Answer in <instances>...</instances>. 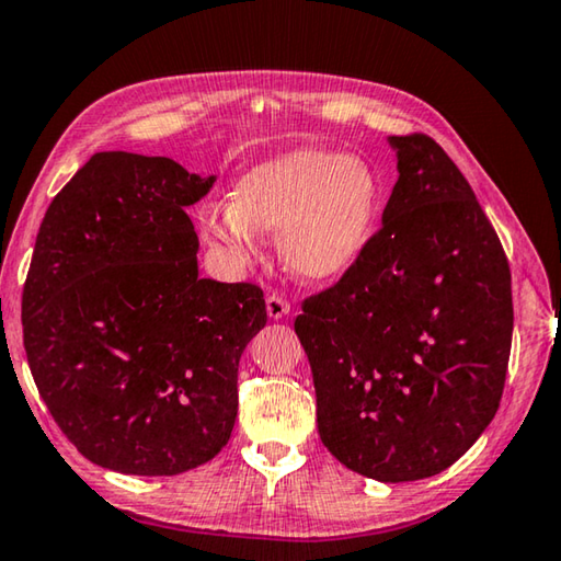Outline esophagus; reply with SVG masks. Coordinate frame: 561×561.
Returning <instances> with one entry per match:
<instances>
[{"label":"esophagus","instance_id":"34e87169","mask_svg":"<svg viewBox=\"0 0 561 561\" xmlns=\"http://www.w3.org/2000/svg\"><path fill=\"white\" fill-rule=\"evenodd\" d=\"M265 310H268V316L273 318V320H278V318H286L288 312H290V302L283 298V296H268V300H265Z\"/></svg>","mask_w":561,"mask_h":561}]
</instances>
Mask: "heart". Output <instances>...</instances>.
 <instances>
[{
	"label": "heart",
	"instance_id": "b5f03b06",
	"mask_svg": "<svg viewBox=\"0 0 561 561\" xmlns=\"http://www.w3.org/2000/svg\"><path fill=\"white\" fill-rule=\"evenodd\" d=\"M379 204V180L367 162L296 150L245 172L233 202L206 204L199 229L236 259L259 253V231H280V255L293 273L335 280L365 253Z\"/></svg>",
	"mask_w": 561,
	"mask_h": 561
}]
</instances>
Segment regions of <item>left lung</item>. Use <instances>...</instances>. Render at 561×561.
<instances>
[{"mask_svg":"<svg viewBox=\"0 0 561 561\" xmlns=\"http://www.w3.org/2000/svg\"><path fill=\"white\" fill-rule=\"evenodd\" d=\"M399 182L365 253L300 302L318 431L342 466L409 483L454 466L493 421L513 345L510 263L454 160L394 135Z\"/></svg>","mask_w":561,"mask_h":561,"instance_id":"left-lung-1","label":"left lung"}]
</instances>
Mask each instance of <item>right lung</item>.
I'll return each instance as SVG.
<instances>
[{
	"mask_svg": "<svg viewBox=\"0 0 561 561\" xmlns=\"http://www.w3.org/2000/svg\"><path fill=\"white\" fill-rule=\"evenodd\" d=\"M214 176L95 152L54 196L22 293L28 369L91 463L176 476L229 444L239 359L265 316L255 283L199 278L186 206Z\"/></svg>",
	"mask_w": 561,
	"mask_h": 561,
	"instance_id": "1",
	"label": "right lung"
}]
</instances>
